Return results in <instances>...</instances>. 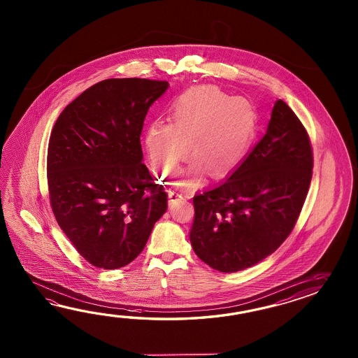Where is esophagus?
<instances>
[{"instance_id":"34e87169","label":"esophagus","mask_w":358,"mask_h":358,"mask_svg":"<svg viewBox=\"0 0 358 358\" xmlns=\"http://www.w3.org/2000/svg\"><path fill=\"white\" fill-rule=\"evenodd\" d=\"M182 196L180 193H176L174 190L169 192V205H171L173 202H176L178 199H182Z\"/></svg>"}]
</instances>
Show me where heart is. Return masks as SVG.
<instances>
[{
    "label": "heart",
    "instance_id": "b5f03b06",
    "mask_svg": "<svg viewBox=\"0 0 358 358\" xmlns=\"http://www.w3.org/2000/svg\"><path fill=\"white\" fill-rule=\"evenodd\" d=\"M171 124L155 122L145 133V148L162 176L176 174L188 153L196 159L188 176H227L243 160L257 125V115L247 99H231L215 87L190 90L176 99Z\"/></svg>",
    "mask_w": 358,
    "mask_h": 358
}]
</instances>
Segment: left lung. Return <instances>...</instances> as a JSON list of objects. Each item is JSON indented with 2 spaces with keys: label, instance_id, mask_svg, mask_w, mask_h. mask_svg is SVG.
<instances>
[{
  "label": "left lung",
  "instance_id": "8db88e82",
  "mask_svg": "<svg viewBox=\"0 0 358 358\" xmlns=\"http://www.w3.org/2000/svg\"><path fill=\"white\" fill-rule=\"evenodd\" d=\"M311 142L282 99L266 134L225 182L193 197V251L208 266L236 273L259 264L288 238L311 182Z\"/></svg>",
  "mask_w": 358,
  "mask_h": 358
}]
</instances>
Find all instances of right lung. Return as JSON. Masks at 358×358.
Masks as SVG:
<instances>
[{"label": "right lung", "mask_w": 358, "mask_h": 358, "mask_svg": "<svg viewBox=\"0 0 358 358\" xmlns=\"http://www.w3.org/2000/svg\"><path fill=\"white\" fill-rule=\"evenodd\" d=\"M165 80L106 79L64 108L47 151L50 202L57 224L93 266L114 270L143 251L168 210L164 185L143 160L141 133Z\"/></svg>", "instance_id": "right-lung-1"}]
</instances>
